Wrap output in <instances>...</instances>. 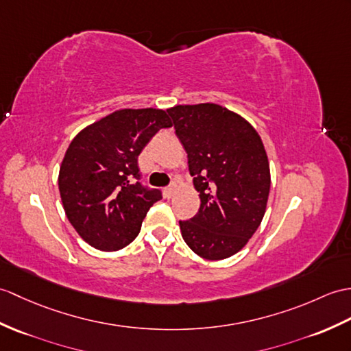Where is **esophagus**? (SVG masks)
Wrapping results in <instances>:
<instances>
[{"label": "esophagus", "mask_w": 351, "mask_h": 351, "mask_svg": "<svg viewBox=\"0 0 351 351\" xmlns=\"http://www.w3.org/2000/svg\"><path fill=\"white\" fill-rule=\"evenodd\" d=\"M175 191H176V185L172 184V185H169V186H166V189H165V195H166L167 199H170L175 194Z\"/></svg>", "instance_id": "esophagus-1"}]
</instances>
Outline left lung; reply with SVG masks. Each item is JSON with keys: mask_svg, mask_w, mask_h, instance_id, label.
Here are the masks:
<instances>
[{"mask_svg": "<svg viewBox=\"0 0 351 351\" xmlns=\"http://www.w3.org/2000/svg\"><path fill=\"white\" fill-rule=\"evenodd\" d=\"M189 157L200 208L179 221L195 254L221 260L236 254L262 223L271 173L262 138L248 121L214 103L167 109Z\"/></svg>", "mask_w": 351, "mask_h": 351, "instance_id": "obj_1", "label": "left lung"}]
</instances>
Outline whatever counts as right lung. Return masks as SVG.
<instances>
[{"instance_id":"1","label":"right lung","mask_w":351,"mask_h":351,"mask_svg":"<svg viewBox=\"0 0 351 351\" xmlns=\"http://www.w3.org/2000/svg\"><path fill=\"white\" fill-rule=\"evenodd\" d=\"M166 110L122 109L73 138L60 169L65 215L89 245L118 251L132 243L161 191L141 182L137 158L161 128Z\"/></svg>"}]
</instances>
